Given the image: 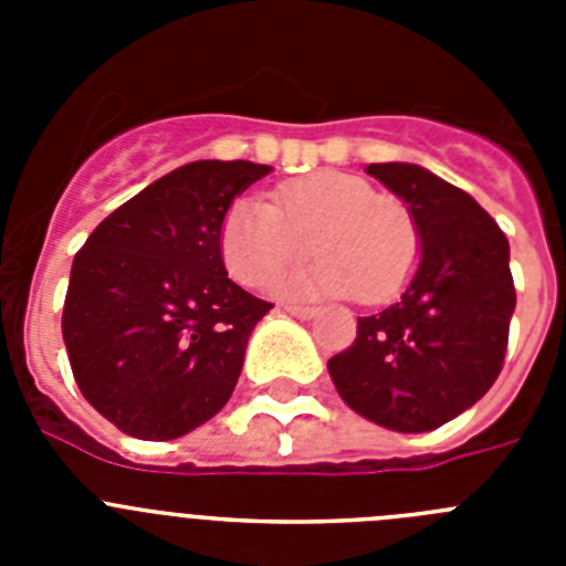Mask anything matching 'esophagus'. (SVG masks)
Listing matches in <instances>:
<instances>
[{
    "mask_svg": "<svg viewBox=\"0 0 566 566\" xmlns=\"http://www.w3.org/2000/svg\"><path fill=\"white\" fill-rule=\"evenodd\" d=\"M286 312L294 314V317H300V319H312L314 314H317V308L314 306H286Z\"/></svg>",
    "mask_w": 566,
    "mask_h": 566,
    "instance_id": "34e87169",
    "label": "esophagus"
}]
</instances>
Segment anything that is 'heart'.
Returning a JSON list of instances; mask_svg holds the SVG:
<instances>
[{
	"label": "heart",
	"mask_w": 566,
	"mask_h": 566,
	"mask_svg": "<svg viewBox=\"0 0 566 566\" xmlns=\"http://www.w3.org/2000/svg\"><path fill=\"white\" fill-rule=\"evenodd\" d=\"M308 249L317 260L280 292L289 297L357 294L363 303H385L408 286L422 238L417 218L399 198L337 169L280 184L272 207L238 201L223 214V266L243 286L266 289Z\"/></svg>",
	"instance_id": "1"
}]
</instances>
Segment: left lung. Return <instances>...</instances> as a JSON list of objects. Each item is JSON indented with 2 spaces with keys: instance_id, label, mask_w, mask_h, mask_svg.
Returning a JSON list of instances; mask_svg holds the SVG:
<instances>
[{
  "instance_id": "1",
  "label": "left lung",
  "mask_w": 566,
  "mask_h": 566,
  "mask_svg": "<svg viewBox=\"0 0 566 566\" xmlns=\"http://www.w3.org/2000/svg\"><path fill=\"white\" fill-rule=\"evenodd\" d=\"M368 175L408 203L422 260L394 306L357 319V339L328 359V374L359 417L433 431L502 371L516 308L507 238L468 192L417 164H368Z\"/></svg>"
}]
</instances>
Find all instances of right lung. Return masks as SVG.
Instances as JSON below:
<instances>
[{
	"instance_id": "1",
	"label": "right lung",
	"mask_w": 566,
	"mask_h": 566,
	"mask_svg": "<svg viewBox=\"0 0 566 566\" xmlns=\"http://www.w3.org/2000/svg\"><path fill=\"white\" fill-rule=\"evenodd\" d=\"M272 167L192 161L107 214L73 258L62 334L78 391L135 439H178L229 402L272 303L232 283L221 221Z\"/></svg>"
}]
</instances>
